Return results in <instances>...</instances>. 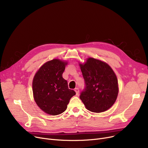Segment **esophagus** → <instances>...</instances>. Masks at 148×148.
<instances>
[{"label": "esophagus", "mask_w": 148, "mask_h": 148, "mask_svg": "<svg viewBox=\"0 0 148 148\" xmlns=\"http://www.w3.org/2000/svg\"><path fill=\"white\" fill-rule=\"evenodd\" d=\"M74 90H75V93H76V95H79V89L77 88L75 89Z\"/></svg>", "instance_id": "obj_1"}]
</instances>
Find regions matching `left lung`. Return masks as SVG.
<instances>
[{
    "instance_id": "1",
    "label": "left lung",
    "mask_w": 148,
    "mask_h": 148,
    "mask_svg": "<svg viewBox=\"0 0 148 148\" xmlns=\"http://www.w3.org/2000/svg\"><path fill=\"white\" fill-rule=\"evenodd\" d=\"M79 66L86 84L80 98L87 109L95 113L107 110L117 99L119 86L117 77L106 62L88 58Z\"/></svg>"
}]
</instances>
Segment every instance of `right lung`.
Wrapping results in <instances>:
<instances>
[{"label": "right lung", "mask_w": 148, "mask_h": 148, "mask_svg": "<svg viewBox=\"0 0 148 148\" xmlns=\"http://www.w3.org/2000/svg\"><path fill=\"white\" fill-rule=\"evenodd\" d=\"M68 62L59 59L46 62L35 73L32 81L35 101L40 109L50 115L65 112L70 99L75 95L68 89V83L62 77Z\"/></svg>", "instance_id": "obj_1"}]
</instances>
